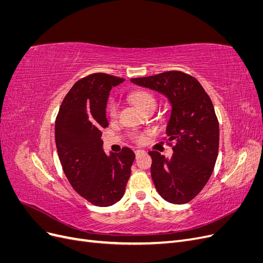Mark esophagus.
<instances>
[{"label": "esophagus", "mask_w": 263, "mask_h": 263, "mask_svg": "<svg viewBox=\"0 0 263 263\" xmlns=\"http://www.w3.org/2000/svg\"><path fill=\"white\" fill-rule=\"evenodd\" d=\"M144 153H145L144 150H139V149H138V150H135V155H136L137 157H138V156H140V155H142Z\"/></svg>", "instance_id": "34e87169"}]
</instances>
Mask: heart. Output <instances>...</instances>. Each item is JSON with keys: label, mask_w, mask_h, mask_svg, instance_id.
I'll use <instances>...</instances> for the list:
<instances>
[{"label": "heart", "mask_w": 263, "mask_h": 263, "mask_svg": "<svg viewBox=\"0 0 263 263\" xmlns=\"http://www.w3.org/2000/svg\"><path fill=\"white\" fill-rule=\"evenodd\" d=\"M130 100L140 110L144 112L145 109L150 107H157V99L154 94L146 91H137L130 95ZM118 113V104L115 100H110L107 106V114L109 118H115ZM148 136V133L145 132H136L130 135V139L137 144L145 142Z\"/></svg>", "instance_id": "b5f03b06"}]
</instances>
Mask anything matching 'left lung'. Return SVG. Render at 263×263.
Wrapping results in <instances>:
<instances>
[{
    "label": "left lung",
    "mask_w": 263,
    "mask_h": 263,
    "mask_svg": "<svg viewBox=\"0 0 263 263\" xmlns=\"http://www.w3.org/2000/svg\"><path fill=\"white\" fill-rule=\"evenodd\" d=\"M132 82L164 94L171 103L163 139L174 153L168 159L149 151L151 177L166 202L189 203L209 182L217 160L219 124L212 100L194 77L182 71L134 78Z\"/></svg>",
    "instance_id": "obj_1"
}]
</instances>
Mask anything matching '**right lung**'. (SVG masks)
Here are the masks:
<instances>
[{"mask_svg": "<svg viewBox=\"0 0 263 263\" xmlns=\"http://www.w3.org/2000/svg\"><path fill=\"white\" fill-rule=\"evenodd\" d=\"M124 81L107 73L80 79L63 99L55 118L54 139L63 172L78 194L101 208L123 197L135 160L127 147L109 157L102 148V129L108 126V95Z\"/></svg>", "mask_w": 263, "mask_h": 263, "instance_id": "right-lung-1", "label": "right lung"}]
</instances>
